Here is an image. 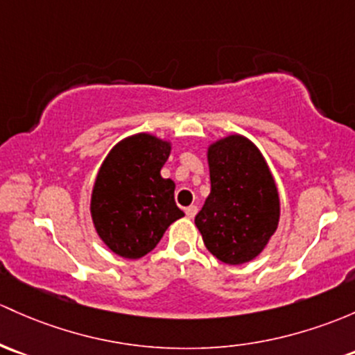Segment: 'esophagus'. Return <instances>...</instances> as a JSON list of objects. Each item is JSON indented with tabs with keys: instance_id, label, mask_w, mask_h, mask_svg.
I'll use <instances>...</instances> for the list:
<instances>
[{
	"instance_id": "obj_1",
	"label": "esophagus",
	"mask_w": 355,
	"mask_h": 355,
	"mask_svg": "<svg viewBox=\"0 0 355 355\" xmlns=\"http://www.w3.org/2000/svg\"><path fill=\"white\" fill-rule=\"evenodd\" d=\"M197 211H199V209H197V206H189V207H185V214H187L189 219L196 218Z\"/></svg>"
}]
</instances>
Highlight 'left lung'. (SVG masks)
Returning <instances> with one entry per match:
<instances>
[{
	"instance_id": "left-lung-1",
	"label": "left lung",
	"mask_w": 355,
	"mask_h": 355,
	"mask_svg": "<svg viewBox=\"0 0 355 355\" xmlns=\"http://www.w3.org/2000/svg\"><path fill=\"white\" fill-rule=\"evenodd\" d=\"M211 193L196 226L212 255L230 266L255 259L279 223V193L266 159L243 136L209 148Z\"/></svg>"
}]
</instances>
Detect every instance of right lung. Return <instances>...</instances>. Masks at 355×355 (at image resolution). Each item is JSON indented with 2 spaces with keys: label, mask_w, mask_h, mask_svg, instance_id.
<instances>
[{
  "label": "right lung",
  "mask_w": 355,
  "mask_h": 355,
  "mask_svg": "<svg viewBox=\"0 0 355 355\" xmlns=\"http://www.w3.org/2000/svg\"><path fill=\"white\" fill-rule=\"evenodd\" d=\"M170 144L149 134L121 141L107 156L92 193L96 233L114 253L141 259L159 243L184 212L175 204V184L159 170Z\"/></svg>",
  "instance_id": "1"
}]
</instances>
